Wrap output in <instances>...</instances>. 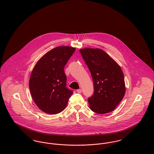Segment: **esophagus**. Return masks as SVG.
Returning <instances> with one entry per match:
<instances>
[{
    "label": "esophagus",
    "instance_id": "1",
    "mask_svg": "<svg viewBox=\"0 0 154 154\" xmlns=\"http://www.w3.org/2000/svg\"><path fill=\"white\" fill-rule=\"evenodd\" d=\"M77 92H78V93H81L82 92V89H77Z\"/></svg>",
    "mask_w": 154,
    "mask_h": 154
}]
</instances>
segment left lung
<instances>
[{"label":"left lung","mask_w":154,"mask_h":154,"mask_svg":"<svg viewBox=\"0 0 154 154\" xmlns=\"http://www.w3.org/2000/svg\"><path fill=\"white\" fill-rule=\"evenodd\" d=\"M79 51L94 82V94L88 99L90 109L100 114L112 111L126 92L124 75L120 66L100 48H85Z\"/></svg>","instance_id":"1"}]
</instances>
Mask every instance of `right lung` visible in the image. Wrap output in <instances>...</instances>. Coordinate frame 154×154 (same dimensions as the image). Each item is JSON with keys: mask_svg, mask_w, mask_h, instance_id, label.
Masks as SVG:
<instances>
[{"mask_svg": "<svg viewBox=\"0 0 154 154\" xmlns=\"http://www.w3.org/2000/svg\"><path fill=\"white\" fill-rule=\"evenodd\" d=\"M76 48L57 47L43 55L34 67L29 81L32 98L44 112L56 114L65 109L73 94L66 88L64 67Z\"/></svg>", "mask_w": 154, "mask_h": 154, "instance_id": "obj_1", "label": "right lung"}]
</instances>
